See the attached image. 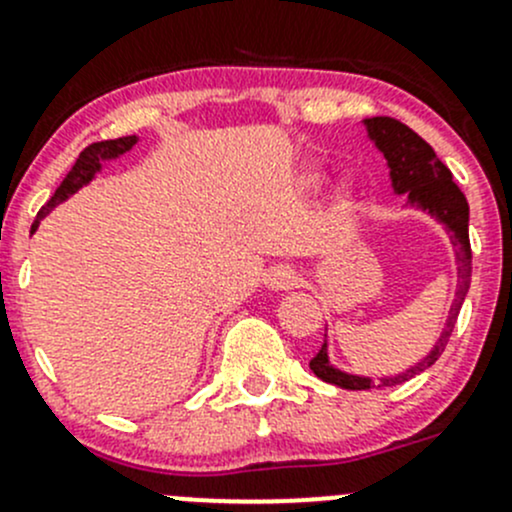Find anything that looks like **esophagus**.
<instances>
[{"label":"esophagus","mask_w":512,"mask_h":512,"mask_svg":"<svg viewBox=\"0 0 512 512\" xmlns=\"http://www.w3.org/2000/svg\"><path fill=\"white\" fill-rule=\"evenodd\" d=\"M297 282V272L289 270V267H275V270H270V275L265 277V285L270 289H292Z\"/></svg>","instance_id":"esophagus-1"}]
</instances>
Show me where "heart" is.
Masks as SVG:
<instances>
[{
	"mask_svg": "<svg viewBox=\"0 0 512 512\" xmlns=\"http://www.w3.org/2000/svg\"><path fill=\"white\" fill-rule=\"evenodd\" d=\"M304 180H307V183H317L319 173H317V170H312V173L304 175ZM337 200H339V203H347V200H349V188H344V185H342V188L337 190Z\"/></svg>",
	"mask_w": 512,
	"mask_h": 512,
	"instance_id": "b5f03b06",
	"label": "heart"
}]
</instances>
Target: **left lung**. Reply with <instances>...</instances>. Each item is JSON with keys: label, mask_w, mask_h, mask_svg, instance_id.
<instances>
[{"label": "left lung", "mask_w": 512, "mask_h": 512, "mask_svg": "<svg viewBox=\"0 0 512 512\" xmlns=\"http://www.w3.org/2000/svg\"><path fill=\"white\" fill-rule=\"evenodd\" d=\"M369 138L376 143L381 153H384L386 163L391 170V185H394V193L409 195V203L414 208L426 210L428 215L438 220L448 232H451V242L456 245V262H458V289L456 299L451 304V312H448L446 329H443L441 339L436 342V347L431 349V354L423 356V361H418L416 366H411L406 374L399 376H384V379L374 381L369 376H354L347 371L337 369L329 361V344L324 342L317 356L309 361V369L319 376L322 381L334 386H342L349 391H364L374 389V386H396L404 384V381L414 379L416 374L426 371L428 366L436 364L438 356L446 349L448 339H451L453 327H456L458 312H461V304L466 299L468 287H471V240H468V200L466 195L458 190V185L453 183V175L446 165L438 160L433 148L423 141L418 133L411 131L409 126H404L401 121L389 116H376L366 118L364 121Z\"/></svg>", "instance_id": "1"}]
</instances>
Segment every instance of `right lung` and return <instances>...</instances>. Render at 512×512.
I'll return each mask as SVG.
<instances>
[{
    "label": "right lung",
    "instance_id": "add662e5",
    "mask_svg": "<svg viewBox=\"0 0 512 512\" xmlns=\"http://www.w3.org/2000/svg\"><path fill=\"white\" fill-rule=\"evenodd\" d=\"M138 143L136 136H123V138H113V141H98V143H91L89 148H84V151L79 153V158H76L74 168L69 170V175H66L64 180H61V185L56 188V193L51 195L49 203L44 205V208L36 213V220L32 225V232L39 227V220L46 218V215L51 213V210L56 208L59 203H64L66 198H71V195L76 193L79 188H84L86 183H91L94 180V175L101 170V163H106V160H113L118 156H123L126 151H131L133 146Z\"/></svg>",
    "mask_w": 512,
    "mask_h": 512
}]
</instances>
